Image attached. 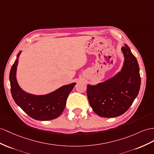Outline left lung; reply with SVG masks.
<instances>
[{"label":"left lung","instance_id":"8db88e82","mask_svg":"<svg viewBox=\"0 0 154 154\" xmlns=\"http://www.w3.org/2000/svg\"><path fill=\"white\" fill-rule=\"evenodd\" d=\"M124 62L121 72L97 85H88L89 103L98 116L113 118L123 115L131 107L140 86L139 66L128 45L122 47Z\"/></svg>","mask_w":154,"mask_h":154}]
</instances>
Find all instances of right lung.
<instances>
[{"instance_id":"right-lung-1","label":"right lung","mask_w":154,"mask_h":154,"mask_svg":"<svg viewBox=\"0 0 154 154\" xmlns=\"http://www.w3.org/2000/svg\"><path fill=\"white\" fill-rule=\"evenodd\" d=\"M21 53L20 51L17 54V59L11 66L10 72V89L14 100L34 120L44 121L57 118L64 111L67 98L76 83L63 86L53 92L43 96H35L25 92L19 86L15 76Z\"/></svg>"}]
</instances>
